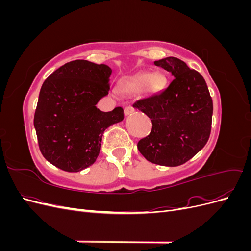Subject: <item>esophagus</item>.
Segmentation results:
<instances>
[{
    "label": "esophagus",
    "instance_id": "1",
    "mask_svg": "<svg viewBox=\"0 0 251 251\" xmlns=\"http://www.w3.org/2000/svg\"><path fill=\"white\" fill-rule=\"evenodd\" d=\"M134 108H132V107H126V109H125V116H128V115H131V114H133L134 113Z\"/></svg>",
    "mask_w": 251,
    "mask_h": 251
}]
</instances>
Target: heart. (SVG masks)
<instances>
[{
    "mask_svg": "<svg viewBox=\"0 0 251 251\" xmlns=\"http://www.w3.org/2000/svg\"><path fill=\"white\" fill-rule=\"evenodd\" d=\"M165 75L160 72H141L136 76L125 80L119 83V93L126 96H135L139 93H143L148 96H154L166 88Z\"/></svg>",
    "mask_w": 251,
    "mask_h": 251,
    "instance_id": "obj_1",
    "label": "heart"
}]
</instances>
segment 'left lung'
I'll return each instance as SVG.
<instances>
[{
  "label": "left lung",
  "instance_id": "left-lung-1",
  "mask_svg": "<svg viewBox=\"0 0 251 251\" xmlns=\"http://www.w3.org/2000/svg\"><path fill=\"white\" fill-rule=\"evenodd\" d=\"M154 64L172 73L161 93L135 102L133 107L151 119V133L137 143L148 161L178 166L192 159L206 144L211 127L212 100L202 75L177 57Z\"/></svg>",
  "mask_w": 251,
  "mask_h": 251
}]
</instances>
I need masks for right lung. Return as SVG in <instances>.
I'll return each instance as SVG.
<instances>
[{"label": "right lung", "instance_id": "obj_1", "mask_svg": "<svg viewBox=\"0 0 251 251\" xmlns=\"http://www.w3.org/2000/svg\"><path fill=\"white\" fill-rule=\"evenodd\" d=\"M111 75L107 65L77 59L44 81L33 124L43 156L56 168L76 173L92 165L103 132L124 120L123 108L111 112L96 108L109 93Z\"/></svg>", "mask_w": 251, "mask_h": 251}]
</instances>
